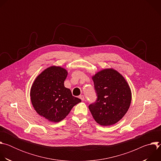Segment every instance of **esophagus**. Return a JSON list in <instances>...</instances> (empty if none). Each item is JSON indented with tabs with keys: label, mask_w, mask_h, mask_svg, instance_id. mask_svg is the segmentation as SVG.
I'll use <instances>...</instances> for the list:
<instances>
[{
	"label": "esophagus",
	"mask_w": 161,
	"mask_h": 161,
	"mask_svg": "<svg viewBox=\"0 0 161 161\" xmlns=\"http://www.w3.org/2000/svg\"><path fill=\"white\" fill-rule=\"evenodd\" d=\"M80 99L81 100V101H84L85 100V97H84V96L83 95H81V96H80Z\"/></svg>",
	"instance_id": "obj_1"
}]
</instances>
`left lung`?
Segmentation results:
<instances>
[{
    "mask_svg": "<svg viewBox=\"0 0 161 161\" xmlns=\"http://www.w3.org/2000/svg\"><path fill=\"white\" fill-rule=\"evenodd\" d=\"M97 100L88 108L97 123L109 126L117 123L128 111L131 103L130 88L122 75L113 69H105L92 76Z\"/></svg>",
    "mask_w": 161,
    "mask_h": 161,
    "instance_id": "left-lung-1",
    "label": "left lung"
}]
</instances>
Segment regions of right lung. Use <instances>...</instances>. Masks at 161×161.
Returning a JSON list of instances; mask_svg holds the SVG:
<instances>
[{"mask_svg":"<svg viewBox=\"0 0 161 161\" xmlns=\"http://www.w3.org/2000/svg\"><path fill=\"white\" fill-rule=\"evenodd\" d=\"M67 71L64 68L51 66L43 71L34 81L31 100L36 112L52 122L64 119L81 99L74 97L64 86Z\"/></svg>","mask_w":161,"mask_h":161,"instance_id":"1","label":"right lung"}]
</instances>
